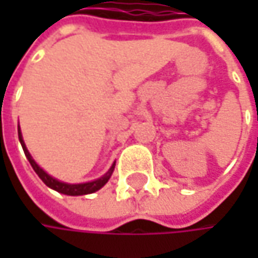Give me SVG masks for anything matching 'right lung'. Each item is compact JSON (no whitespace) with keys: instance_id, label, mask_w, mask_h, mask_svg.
I'll list each match as a JSON object with an SVG mask.
<instances>
[{"instance_id":"obj_1","label":"right lung","mask_w":258,"mask_h":258,"mask_svg":"<svg viewBox=\"0 0 258 258\" xmlns=\"http://www.w3.org/2000/svg\"><path fill=\"white\" fill-rule=\"evenodd\" d=\"M18 139H20L21 146H23V149H24L25 156H27L28 162H30L31 166H33V169L35 171V173L40 176V179H41L47 186H50L51 189H55L57 192L66 194V195H86V194L96 192L97 189H100L104 183L109 181L110 175H112V172H113L114 165L110 168V169H109V172L106 173V175H103L102 178H99V179H96V181H92V182L77 183V185H75V183L60 182V181H57V179H54V178H51L48 173H45L44 171L38 166V165L35 164L34 159L31 158V155H30V152L27 151V148H25L24 141H23V136H21V131H20V126H18Z\"/></svg>"}]
</instances>
